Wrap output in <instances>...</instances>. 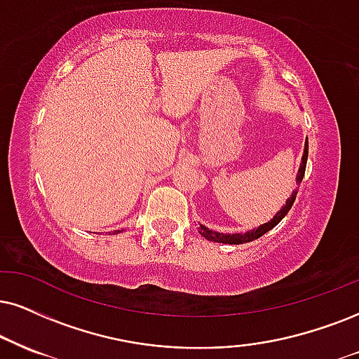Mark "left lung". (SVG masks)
I'll list each match as a JSON object with an SVG mask.
<instances>
[{
    "mask_svg": "<svg viewBox=\"0 0 359 359\" xmlns=\"http://www.w3.org/2000/svg\"><path fill=\"white\" fill-rule=\"evenodd\" d=\"M306 161H308V138H306V143H304V153H303V158H302V165H299L298 175H296V184H302L303 176H304V170H306ZM296 194H298V189H294L293 194H291V196L286 200V205L283 206L276 215H274V218L271 221L261 224V226H258V228L251 229V231L236 233V234H229V233L224 234V233L213 231V229L203 226V224H200L198 231H200L201 236H205L208 241L224 243V245H243V243H250L253 240H258V238L263 236L264 233H268L269 229H273L283 218H285V216L287 215V211H290L291 206H293V203L296 200Z\"/></svg>",
    "mask_w": 359,
    "mask_h": 359,
    "instance_id": "8db88e82",
    "label": "left lung"
}]
</instances>
